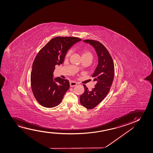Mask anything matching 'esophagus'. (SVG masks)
Listing matches in <instances>:
<instances>
[{"instance_id":"34e87169","label":"esophagus","mask_w":153,"mask_h":153,"mask_svg":"<svg viewBox=\"0 0 153 153\" xmlns=\"http://www.w3.org/2000/svg\"><path fill=\"white\" fill-rule=\"evenodd\" d=\"M77 84V83L76 82H74V81H71V82H70V86L71 87H73L74 86H75Z\"/></svg>"}]
</instances>
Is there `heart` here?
<instances>
[{
  "instance_id": "obj_1",
  "label": "heart",
  "mask_w": 153,
  "mask_h": 153,
  "mask_svg": "<svg viewBox=\"0 0 153 153\" xmlns=\"http://www.w3.org/2000/svg\"><path fill=\"white\" fill-rule=\"evenodd\" d=\"M71 51L68 50L67 51L66 54H65V57H68L71 55ZM82 60L83 59H87L88 61H90V62H92L94 56H93V54H92V53L90 52L89 51L87 50H84L82 52Z\"/></svg>"
}]
</instances>
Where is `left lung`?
Wrapping results in <instances>:
<instances>
[{
  "mask_svg": "<svg viewBox=\"0 0 153 153\" xmlns=\"http://www.w3.org/2000/svg\"><path fill=\"white\" fill-rule=\"evenodd\" d=\"M83 41L94 48L98 57V64L92 75L97 84L91 90H89L84 85L85 91L80 96L81 105L87 109H91L96 107L108 94L114 78V66L112 57L102 43L92 40Z\"/></svg>",
  "mask_w": 153,
  "mask_h": 153,
  "instance_id": "left-lung-1",
  "label": "left lung"
}]
</instances>
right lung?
<instances>
[{
	"label": "right lung",
	"instance_id": "1",
	"mask_svg": "<svg viewBox=\"0 0 153 153\" xmlns=\"http://www.w3.org/2000/svg\"><path fill=\"white\" fill-rule=\"evenodd\" d=\"M82 39L76 37L57 36L50 40L36 55L32 64L31 85L38 102L53 108L61 102L69 88V81L59 77L53 79L55 65L64 62L67 51Z\"/></svg>",
	"mask_w": 153,
	"mask_h": 153
}]
</instances>
